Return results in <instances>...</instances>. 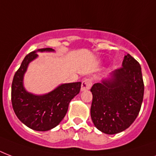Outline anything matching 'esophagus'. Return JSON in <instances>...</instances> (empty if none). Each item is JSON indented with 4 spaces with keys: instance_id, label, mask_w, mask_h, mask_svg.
I'll return each instance as SVG.
<instances>
[{
    "instance_id": "34e87169",
    "label": "esophagus",
    "mask_w": 156,
    "mask_h": 156,
    "mask_svg": "<svg viewBox=\"0 0 156 156\" xmlns=\"http://www.w3.org/2000/svg\"><path fill=\"white\" fill-rule=\"evenodd\" d=\"M90 87H91V81H90V78H85V79L82 82L81 90L83 91V90H89Z\"/></svg>"
}]
</instances>
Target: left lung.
<instances>
[{"mask_svg":"<svg viewBox=\"0 0 156 156\" xmlns=\"http://www.w3.org/2000/svg\"><path fill=\"white\" fill-rule=\"evenodd\" d=\"M90 91V116L95 127L107 134L122 132L135 121L143 103L144 83L140 65L127 54L121 68L108 79L95 83Z\"/></svg>","mask_w":156,"mask_h":156,"instance_id":"8db88e82","label":"left lung"}]
</instances>
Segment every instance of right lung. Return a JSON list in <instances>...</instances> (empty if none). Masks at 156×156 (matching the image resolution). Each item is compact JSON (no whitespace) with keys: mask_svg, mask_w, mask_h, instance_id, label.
<instances>
[{"mask_svg":"<svg viewBox=\"0 0 156 156\" xmlns=\"http://www.w3.org/2000/svg\"><path fill=\"white\" fill-rule=\"evenodd\" d=\"M52 52L50 48L37 52ZM38 56L31 52L25 56L13 76L11 101L13 111L24 125L36 131H47L56 127L65 117L69 104L81 89L80 82L61 84L46 95H35L27 92L23 87V76L27 66Z\"/></svg>","mask_w":156,"mask_h":156,"instance_id":"obj_1","label":"right lung"}]
</instances>
